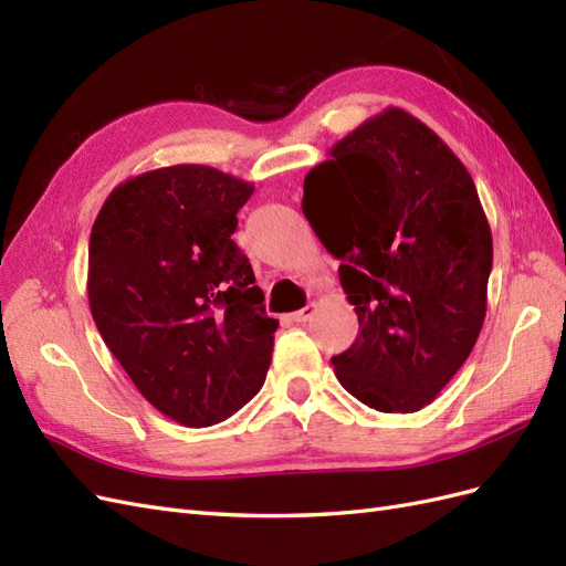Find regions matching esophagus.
Segmentation results:
<instances>
[{"label": "esophagus", "mask_w": 566, "mask_h": 566, "mask_svg": "<svg viewBox=\"0 0 566 566\" xmlns=\"http://www.w3.org/2000/svg\"><path fill=\"white\" fill-rule=\"evenodd\" d=\"M313 315H315V303H308V306H303L301 311L292 313V321L294 323H308V321H313Z\"/></svg>", "instance_id": "1"}]
</instances>
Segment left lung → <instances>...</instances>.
<instances>
[{"mask_svg":"<svg viewBox=\"0 0 566 566\" xmlns=\"http://www.w3.org/2000/svg\"><path fill=\"white\" fill-rule=\"evenodd\" d=\"M303 181L301 210L358 315L332 356L366 407L413 413L440 395L481 335L492 234L475 184L444 140L389 107L332 145Z\"/></svg>","mask_w":566,"mask_h":566,"instance_id":"8db88e82","label":"left lung"}]
</instances>
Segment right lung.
<instances>
[{
  "instance_id": "1",
  "label": "right lung",
  "mask_w": 566,
  "mask_h": 566,
  "mask_svg": "<svg viewBox=\"0 0 566 566\" xmlns=\"http://www.w3.org/2000/svg\"><path fill=\"white\" fill-rule=\"evenodd\" d=\"M253 184L206 165L126 179L91 231L88 301L107 349L186 428L237 413L265 382L274 329L231 234Z\"/></svg>"
}]
</instances>
